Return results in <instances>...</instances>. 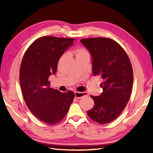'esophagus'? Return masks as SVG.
Masks as SVG:
<instances>
[{"mask_svg": "<svg viewBox=\"0 0 153 153\" xmlns=\"http://www.w3.org/2000/svg\"><path fill=\"white\" fill-rule=\"evenodd\" d=\"M88 94L86 92H75V97L76 99H81L84 96H87Z\"/></svg>", "mask_w": 153, "mask_h": 153, "instance_id": "1", "label": "esophagus"}]
</instances>
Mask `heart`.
<instances>
[{"instance_id":"obj_1","label":"heart","mask_w":153,"mask_h":153,"mask_svg":"<svg viewBox=\"0 0 153 153\" xmlns=\"http://www.w3.org/2000/svg\"><path fill=\"white\" fill-rule=\"evenodd\" d=\"M75 54L76 58H79L84 56H89V53L88 51L83 47H79L75 50Z\"/></svg>"}]
</instances>
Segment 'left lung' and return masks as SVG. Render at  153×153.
Instances as JSON below:
<instances>
[{"mask_svg":"<svg viewBox=\"0 0 153 153\" xmlns=\"http://www.w3.org/2000/svg\"><path fill=\"white\" fill-rule=\"evenodd\" d=\"M93 58V74L102 79L99 96L91 97L94 106L87 111L89 118L100 124L118 118L130 98L134 76L133 69L123 48L110 38L81 39Z\"/></svg>","mask_w":153,"mask_h":153,"instance_id":"left-lung-1","label":"left lung"}]
</instances>
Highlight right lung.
Here are the masks:
<instances>
[{
  "label": "right lung",
  "instance_id": "add662e5",
  "mask_svg": "<svg viewBox=\"0 0 153 153\" xmlns=\"http://www.w3.org/2000/svg\"><path fill=\"white\" fill-rule=\"evenodd\" d=\"M74 39L44 36L32 43L19 68V83L27 106L41 121L53 125L60 122L69 110L75 94L51 88L48 77L55 74L60 58Z\"/></svg>",
  "mask_w": 153,
  "mask_h": 153
}]
</instances>
